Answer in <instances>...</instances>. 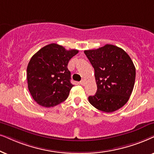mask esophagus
<instances>
[{
  "label": "esophagus",
  "mask_w": 154,
  "mask_h": 154,
  "mask_svg": "<svg viewBox=\"0 0 154 154\" xmlns=\"http://www.w3.org/2000/svg\"><path fill=\"white\" fill-rule=\"evenodd\" d=\"M80 84H81V85H82V86L85 85V79H82V81L80 82Z\"/></svg>",
  "instance_id": "1"
}]
</instances>
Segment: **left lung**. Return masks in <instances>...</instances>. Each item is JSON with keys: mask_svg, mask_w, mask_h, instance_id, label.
<instances>
[{"mask_svg": "<svg viewBox=\"0 0 154 154\" xmlns=\"http://www.w3.org/2000/svg\"><path fill=\"white\" fill-rule=\"evenodd\" d=\"M95 71L97 91L89 103L98 110L112 112L128 101L134 88L136 69L123 49L111 44L85 51Z\"/></svg>", "mask_w": 154, "mask_h": 154, "instance_id": "1", "label": "left lung"}]
</instances>
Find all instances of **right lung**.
<instances>
[{"label": "right lung", "mask_w": 154, "mask_h": 154, "mask_svg": "<svg viewBox=\"0 0 154 154\" xmlns=\"http://www.w3.org/2000/svg\"><path fill=\"white\" fill-rule=\"evenodd\" d=\"M78 52L51 44L32 57L26 69L28 89L38 105L53 107L67 99L74 86L70 82L67 64Z\"/></svg>", "instance_id": "add662e5"}]
</instances>
